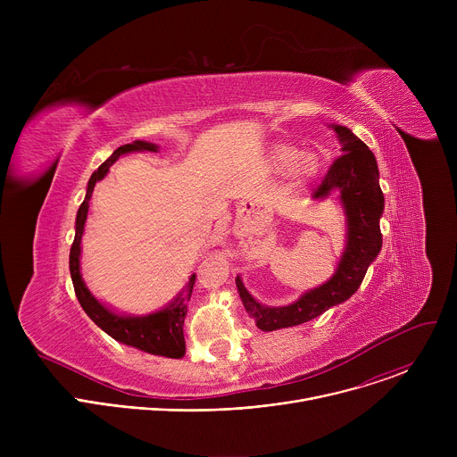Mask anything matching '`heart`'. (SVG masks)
<instances>
[{
  "label": "heart",
  "instance_id": "1",
  "mask_svg": "<svg viewBox=\"0 0 457 457\" xmlns=\"http://www.w3.org/2000/svg\"><path fill=\"white\" fill-rule=\"evenodd\" d=\"M270 164L275 171L289 170L293 186H303L311 182L320 170L318 155L302 154L291 143H275L270 148Z\"/></svg>",
  "mask_w": 457,
  "mask_h": 457
}]
</instances>
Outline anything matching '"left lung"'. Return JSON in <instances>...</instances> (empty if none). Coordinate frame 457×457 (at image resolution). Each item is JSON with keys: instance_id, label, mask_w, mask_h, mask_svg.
I'll list each match as a JSON object with an SVG mask.
<instances>
[{"instance_id": "1", "label": "left lung", "mask_w": 457, "mask_h": 457, "mask_svg": "<svg viewBox=\"0 0 457 457\" xmlns=\"http://www.w3.org/2000/svg\"><path fill=\"white\" fill-rule=\"evenodd\" d=\"M342 152L325 173L321 184L314 189L312 199L329 197L331 191H340V201L347 217V244L335 275L307 293L295 303L284 307H268L258 303L244 287L240 277L235 278L238 295L256 328L275 331L309 321L329 307L351 298L363 282L369 266L381 249L379 217L385 199L379 187V171L374 154L358 139L349 128L333 124Z\"/></svg>"}]
</instances>
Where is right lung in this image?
I'll list each match as a JSON object with an SVG mask.
<instances>
[{"mask_svg":"<svg viewBox=\"0 0 457 457\" xmlns=\"http://www.w3.org/2000/svg\"><path fill=\"white\" fill-rule=\"evenodd\" d=\"M159 146L146 141H134L132 145L119 146L90 177L87 186V197L78 210L76 217V237L71 247V277L74 282L76 296L85 309V312L92 318V321L101 328L113 340L126 344L129 347L141 349L150 354L166 356V358H182L186 353L184 342V318L187 312V302L191 298V291L195 286V275H191L184 291L164 309L146 314V316H124L104 307L96 296L88 291L83 282L79 271V254H81V237L85 231V222L90 208V199L94 193L96 182L104 179L110 166L124 154L132 152H157Z\"/></svg>","mask_w":457,"mask_h":457,"instance_id":"add662e5","label":"right lung"}]
</instances>
